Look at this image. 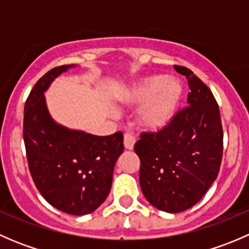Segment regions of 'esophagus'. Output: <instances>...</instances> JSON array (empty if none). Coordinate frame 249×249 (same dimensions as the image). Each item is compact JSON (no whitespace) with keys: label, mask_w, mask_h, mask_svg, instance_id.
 I'll return each instance as SVG.
<instances>
[{"label":"esophagus","mask_w":249,"mask_h":249,"mask_svg":"<svg viewBox=\"0 0 249 249\" xmlns=\"http://www.w3.org/2000/svg\"><path fill=\"white\" fill-rule=\"evenodd\" d=\"M135 145V139L129 134L124 135V147L126 148L127 150H132L134 149Z\"/></svg>","instance_id":"1"}]
</instances>
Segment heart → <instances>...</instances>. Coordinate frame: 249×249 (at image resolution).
<instances>
[{
	"label": "heart",
	"instance_id": "obj_1",
	"mask_svg": "<svg viewBox=\"0 0 249 249\" xmlns=\"http://www.w3.org/2000/svg\"><path fill=\"white\" fill-rule=\"evenodd\" d=\"M182 97V85L177 79L150 76L122 90L118 101L124 106L141 107L137 124L145 131L158 132L172 122Z\"/></svg>",
	"mask_w": 249,
	"mask_h": 249
}]
</instances>
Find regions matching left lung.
Wrapping results in <instances>:
<instances>
[{
    "instance_id": "1",
    "label": "left lung",
    "mask_w": 249,
    "mask_h": 249,
    "mask_svg": "<svg viewBox=\"0 0 249 249\" xmlns=\"http://www.w3.org/2000/svg\"><path fill=\"white\" fill-rule=\"evenodd\" d=\"M189 85V106L176 113L167 127L143 132L135 144L141 160L140 185L158 210L178 213L201 200L219 172L223 127L210 88L184 66H173Z\"/></svg>"
}]
</instances>
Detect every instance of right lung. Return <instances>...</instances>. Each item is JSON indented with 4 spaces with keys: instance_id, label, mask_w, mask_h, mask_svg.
I'll return each instance as SVG.
<instances>
[{
    "instance_id": "obj_1",
    "label": "right lung",
    "mask_w": 249,
    "mask_h": 249,
    "mask_svg": "<svg viewBox=\"0 0 249 249\" xmlns=\"http://www.w3.org/2000/svg\"><path fill=\"white\" fill-rule=\"evenodd\" d=\"M74 66L55 67L35 84L25 102L22 135L30 173L42 196L62 212L84 215L108 196L124 137L120 131L95 136L71 130L50 117L44 91Z\"/></svg>"
}]
</instances>
